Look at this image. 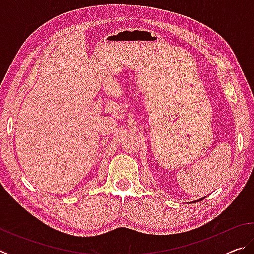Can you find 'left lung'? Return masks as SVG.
Masks as SVG:
<instances>
[{"mask_svg":"<svg viewBox=\"0 0 254 254\" xmlns=\"http://www.w3.org/2000/svg\"><path fill=\"white\" fill-rule=\"evenodd\" d=\"M203 199H204V198H203Z\"/></svg>","mask_w":254,"mask_h":254,"instance_id":"obj_1","label":"left lung"}]
</instances>
